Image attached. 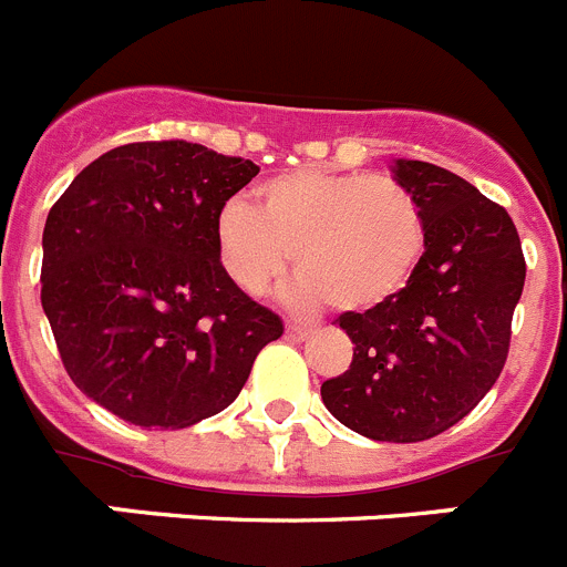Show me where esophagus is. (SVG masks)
<instances>
[{
    "label": "esophagus",
    "mask_w": 567,
    "mask_h": 567,
    "mask_svg": "<svg viewBox=\"0 0 567 567\" xmlns=\"http://www.w3.org/2000/svg\"><path fill=\"white\" fill-rule=\"evenodd\" d=\"M309 333H311V326H303V322H287V337L292 339V342H303Z\"/></svg>",
    "instance_id": "esophagus-1"
}]
</instances>
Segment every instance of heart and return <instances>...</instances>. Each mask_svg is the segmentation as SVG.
I'll list each match as a JSON object with an SVG mask.
<instances>
[{
  "label": "heart",
  "mask_w": 567,
  "mask_h": 567,
  "mask_svg": "<svg viewBox=\"0 0 567 567\" xmlns=\"http://www.w3.org/2000/svg\"><path fill=\"white\" fill-rule=\"evenodd\" d=\"M214 234L219 264L245 295L267 292L295 252L298 298L337 311L395 298L425 250L423 208L401 181L317 166L258 183L256 208L225 203Z\"/></svg>",
  "instance_id": "1"
}]
</instances>
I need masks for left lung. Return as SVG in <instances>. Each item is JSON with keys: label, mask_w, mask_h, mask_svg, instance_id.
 <instances>
[{"label": "left lung", "mask_w": 567, "mask_h": 567, "mask_svg": "<svg viewBox=\"0 0 567 567\" xmlns=\"http://www.w3.org/2000/svg\"><path fill=\"white\" fill-rule=\"evenodd\" d=\"M395 181L423 208V258L395 298L339 315L353 361L320 392L355 434L420 442L460 423L504 370L526 258L506 208L454 172L395 161Z\"/></svg>", "instance_id": "8db88e82"}]
</instances>
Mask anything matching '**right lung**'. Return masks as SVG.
<instances>
[{"instance_id":"1","label":"right lung","mask_w":567,"mask_h":567,"mask_svg":"<svg viewBox=\"0 0 567 567\" xmlns=\"http://www.w3.org/2000/svg\"><path fill=\"white\" fill-rule=\"evenodd\" d=\"M258 175L203 144L100 155L44 225L41 306L78 390L144 429H186L236 401L278 315L219 264L217 214Z\"/></svg>"}]
</instances>
